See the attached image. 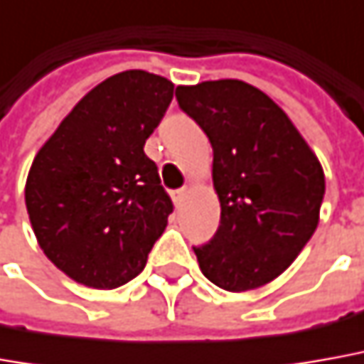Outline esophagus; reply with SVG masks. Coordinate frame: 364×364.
Masks as SVG:
<instances>
[{"mask_svg": "<svg viewBox=\"0 0 364 364\" xmlns=\"http://www.w3.org/2000/svg\"><path fill=\"white\" fill-rule=\"evenodd\" d=\"M185 195H187V189H177V191L171 193L173 201L175 203H181L183 199H185Z\"/></svg>", "mask_w": 364, "mask_h": 364, "instance_id": "obj_1", "label": "esophagus"}]
</instances>
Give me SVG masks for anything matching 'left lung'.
I'll return each mask as SVG.
<instances>
[{"instance_id":"1","label":"left lung","mask_w":364,"mask_h":364,"mask_svg":"<svg viewBox=\"0 0 364 364\" xmlns=\"http://www.w3.org/2000/svg\"><path fill=\"white\" fill-rule=\"evenodd\" d=\"M175 97L213 147L221 225L193 247L203 275L231 293L271 283L318 225L325 173L293 121L239 79L179 85Z\"/></svg>"}]
</instances>
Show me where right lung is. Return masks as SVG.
<instances>
[{
    "label": "right lung",
    "instance_id": "obj_1",
    "mask_svg": "<svg viewBox=\"0 0 364 364\" xmlns=\"http://www.w3.org/2000/svg\"><path fill=\"white\" fill-rule=\"evenodd\" d=\"M169 79L129 69L93 87L37 151L26 207L37 243L69 279L117 289L135 279L173 203L145 141L173 99Z\"/></svg>",
    "mask_w": 364,
    "mask_h": 364
}]
</instances>
